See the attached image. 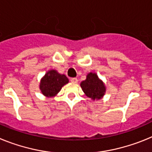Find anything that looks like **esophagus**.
Returning a JSON list of instances; mask_svg holds the SVG:
<instances>
[{"instance_id":"34e87169","label":"esophagus","mask_w":152,"mask_h":152,"mask_svg":"<svg viewBox=\"0 0 152 152\" xmlns=\"http://www.w3.org/2000/svg\"><path fill=\"white\" fill-rule=\"evenodd\" d=\"M70 81L72 82V83H78L77 78H71Z\"/></svg>"}]
</instances>
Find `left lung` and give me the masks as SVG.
<instances>
[{
	"mask_svg": "<svg viewBox=\"0 0 152 152\" xmlns=\"http://www.w3.org/2000/svg\"><path fill=\"white\" fill-rule=\"evenodd\" d=\"M80 86L86 96L92 99H100L105 94V85L96 73H89L86 80L82 82Z\"/></svg>",
	"mask_w": 152,
	"mask_h": 152,
	"instance_id": "1",
	"label": "left lung"
}]
</instances>
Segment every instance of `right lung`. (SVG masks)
<instances>
[{
  "mask_svg": "<svg viewBox=\"0 0 152 152\" xmlns=\"http://www.w3.org/2000/svg\"><path fill=\"white\" fill-rule=\"evenodd\" d=\"M68 78L65 75L58 73L56 70H50L45 74L39 84V89L46 96H53L60 92L62 87L68 83Z\"/></svg>",
  "mask_w": 152,
  "mask_h": 152,
  "instance_id": "add662e5",
  "label": "right lung"
}]
</instances>
